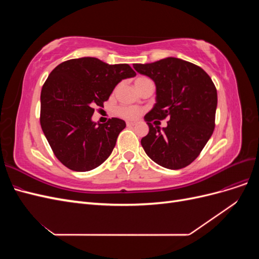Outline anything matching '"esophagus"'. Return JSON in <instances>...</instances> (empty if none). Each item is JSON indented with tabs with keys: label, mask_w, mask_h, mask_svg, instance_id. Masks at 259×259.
I'll return each mask as SVG.
<instances>
[{
	"label": "esophagus",
	"mask_w": 259,
	"mask_h": 259,
	"mask_svg": "<svg viewBox=\"0 0 259 259\" xmlns=\"http://www.w3.org/2000/svg\"><path fill=\"white\" fill-rule=\"evenodd\" d=\"M126 125H127V126H135V125H136V122H126Z\"/></svg>",
	"instance_id": "esophagus-1"
}]
</instances>
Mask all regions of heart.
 <instances>
[{"label": "heart", "instance_id": "1", "mask_svg": "<svg viewBox=\"0 0 259 259\" xmlns=\"http://www.w3.org/2000/svg\"><path fill=\"white\" fill-rule=\"evenodd\" d=\"M146 80H148L147 77H143V76L137 77L135 84L144 82ZM115 114L119 115L120 117H123L125 120H136L137 117L142 114V110L134 106H121L115 109Z\"/></svg>", "mask_w": 259, "mask_h": 259}]
</instances>
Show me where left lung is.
Instances as JSON below:
<instances>
[{"label": "left lung", "mask_w": 259, "mask_h": 259, "mask_svg": "<svg viewBox=\"0 0 259 259\" xmlns=\"http://www.w3.org/2000/svg\"><path fill=\"white\" fill-rule=\"evenodd\" d=\"M155 84V104L145 115V152L159 165L179 169L198 158L215 128L217 91L209 75L189 61L167 57L151 64H134ZM169 119L168 126L153 127V119ZM160 122V121H154Z\"/></svg>", "instance_id": "1"}]
</instances>
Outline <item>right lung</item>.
Here are the masks:
<instances>
[{
    "mask_svg": "<svg viewBox=\"0 0 259 259\" xmlns=\"http://www.w3.org/2000/svg\"><path fill=\"white\" fill-rule=\"evenodd\" d=\"M136 72L127 64L109 65L94 57L61 62L41 92V127L56 158L68 168L88 171L111 154L126 124L112 117L92 121L95 107H104L115 86Z\"/></svg>",
    "mask_w": 259,
    "mask_h": 259,
    "instance_id": "1",
    "label": "right lung"
}]
</instances>
